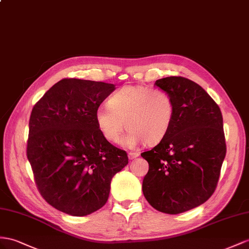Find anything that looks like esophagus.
I'll return each mask as SVG.
<instances>
[{
    "label": "esophagus",
    "mask_w": 249,
    "mask_h": 249,
    "mask_svg": "<svg viewBox=\"0 0 249 249\" xmlns=\"http://www.w3.org/2000/svg\"><path fill=\"white\" fill-rule=\"evenodd\" d=\"M137 157H139V152H135V151L128 152V158L130 159V160H133V159H136Z\"/></svg>",
    "instance_id": "1"
}]
</instances>
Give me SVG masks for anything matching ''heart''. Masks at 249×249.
Here are the masks:
<instances>
[{"mask_svg":"<svg viewBox=\"0 0 249 249\" xmlns=\"http://www.w3.org/2000/svg\"><path fill=\"white\" fill-rule=\"evenodd\" d=\"M175 117L171 95L145 85L125 86L107 100V106L95 110V123L108 142L116 143L126 126L122 144L135 148L142 141L156 144L167 135Z\"/></svg>","mask_w":249,"mask_h":249,"instance_id":"b5f03b06","label":"heart"}]
</instances>
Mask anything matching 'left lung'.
I'll use <instances>...</instances> for the list:
<instances>
[{"mask_svg":"<svg viewBox=\"0 0 249 249\" xmlns=\"http://www.w3.org/2000/svg\"><path fill=\"white\" fill-rule=\"evenodd\" d=\"M174 100L168 133L141 156L149 164L143 194L161 213L177 214L213 196L226 155L223 117L218 104L199 85L183 76L156 81Z\"/></svg>","mask_w":249,"mask_h":249,"instance_id":"8db88e82","label":"left lung"}]
</instances>
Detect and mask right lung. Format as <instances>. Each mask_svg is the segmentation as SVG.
<instances>
[{"mask_svg":"<svg viewBox=\"0 0 249 249\" xmlns=\"http://www.w3.org/2000/svg\"><path fill=\"white\" fill-rule=\"evenodd\" d=\"M113 90L108 83L66 78L31 110L28 161L41 196L62 213L83 216L103 207L112 177L128 164L95 123V110Z\"/></svg>","mask_w":249,"mask_h":249,"instance_id":"add662e5","label":"right lung"}]
</instances>
